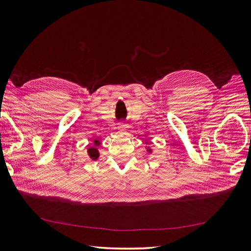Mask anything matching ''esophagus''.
Listing matches in <instances>:
<instances>
[{
  "instance_id": "1",
  "label": "esophagus",
  "mask_w": 251,
  "mask_h": 251,
  "mask_svg": "<svg viewBox=\"0 0 251 251\" xmlns=\"http://www.w3.org/2000/svg\"><path fill=\"white\" fill-rule=\"evenodd\" d=\"M126 127V125L125 123H119L118 124V128H120V130H124V128Z\"/></svg>"
}]
</instances>
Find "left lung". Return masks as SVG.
Instances as JSON below:
<instances>
[{
  "instance_id": "left-lung-1",
  "label": "left lung",
  "mask_w": 251,
  "mask_h": 251,
  "mask_svg": "<svg viewBox=\"0 0 251 251\" xmlns=\"http://www.w3.org/2000/svg\"><path fill=\"white\" fill-rule=\"evenodd\" d=\"M148 151H151V150H150V149H148Z\"/></svg>"
}]
</instances>
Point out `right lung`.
<instances>
[{"label": "right lung", "instance_id": "right-lung-1", "mask_svg": "<svg viewBox=\"0 0 251 251\" xmlns=\"http://www.w3.org/2000/svg\"><path fill=\"white\" fill-rule=\"evenodd\" d=\"M94 143L95 144H97L98 143V140H95L94 141ZM88 153H89V156L93 159V160H96V159L98 158V151H97V149H95V148H91V149H89L88 150Z\"/></svg>", "mask_w": 251, "mask_h": 251}]
</instances>
